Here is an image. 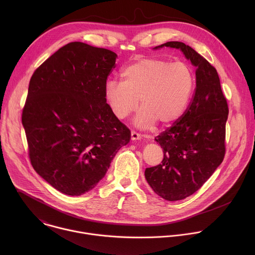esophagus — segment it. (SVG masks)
<instances>
[{
    "mask_svg": "<svg viewBox=\"0 0 255 255\" xmlns=\"http://www.w3.org/2000/svg\"><path fill=\"white\" fill-rule=\"evenodd\" d=\"M140 138H141V135L138 132H136L134 130H131V139L132 140H137V139H140Z\"/></svg>",
    "mask_w": 255,
    "mask_h": 255,
    "instance_id": "esophagus-1",
    "label": "esophagus"
}]
</instances>
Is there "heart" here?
<instances>
[{
  "mask_svg": "<svg viewBox=\"0 0 255 255\" xmlns=\"http://www.w3.org/2000/svg\"><path fill=\"white\" fill-rule=\"evenodd\" d=\"M121 80H108L104 95L113 115L124 120L138 108L135 124L165 128L176 123L187 108L196 78L191 67L159 57L140 59L124 69Z\"/></svg>",
  "mask_w": 255,
  "mask_h": 255,
  "instance_id": "1",
  "label": "heart"
}]
</instances>
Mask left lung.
I'll list each match as a JSON object with an SVG mask.
<instances>
[{
    "mask_svg": "<svg viewBox=\"0 0 255 255\" xmlns=\"http://www.w3.org/2000/svg\"><path fill=\"white\" fill-rule=\"evenodd\" d=\"M181 49L196 67V87L182 117L155 137L163 149L161 164L146 168V181L162 198L182 200L206 182L226 153V123L229 114L216 69L188 45L179 41L161 47Z\"/></svg>",
    "mask_w": 255,
    "mask_h": 255,
    "instance_id": "8db88e82",
    "label": "left lung"
}]
</instances>
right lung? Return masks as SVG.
<instances>
[{"instance_id":"1","label":"right lung","mask_w":255,"mask_h":255,"mask_svg":"<svg viewBox=\"0 0 255 255\" xmlns=\"http://www.w3.org/2000/svg\"><path fill=\"white\" fill-rule=\"evenodd\" d=\"M116 58L108 49L71 42L31 76L21 117L29 159L38 175L65 194L94 188L130 139L104 95Z\"/></svg>"}]
</instances>
